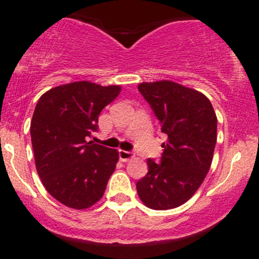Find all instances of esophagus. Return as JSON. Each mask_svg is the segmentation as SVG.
Masks as SVG:
<instances>
[{"label":"esophagus","mask_w":259,"mask_h":259,"mask_svg":"<svg viewBox=\"0 0 259 259\" xmlns=\"http://www.w3.org/2000/svg\"><path fill=\"white\" fill-rule=\"evenodd\" d=\"M134 156V154L132 151H126V150H119V158L121 161H127Z\"/></svg>","instance_id":"34e87169"}]
</instances>
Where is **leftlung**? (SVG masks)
<instances>
[{"instance_id": "obj_1", "label": "left lung", "mask_w": 259, "mask_h": 259, "mask_svg": "<svg viewBox=\"0 0 259 259\" xmlns=\"http://www.w3.org/2000/svg\"><path fill=\"white\" fill-rule=\"evenodd\" d=\"M138 90L168 137L160 160L148 159L149 171L138 180V194L151 209L177 208L193 197L209 171L215 113L207 96L173 81L143 82Z\"/></svg>"}]
</instances>
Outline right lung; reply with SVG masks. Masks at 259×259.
<instances>
[{"instance_id": "1", "label": "right lung", "mask_w": 259, "mask_h": 259, "mask_svg": "<svg viewBox=\"0 0 259 259\" xmlns=\"http://www.w3.org/2000/svg\"><path fill=\"white\" fill-rule=\"evenodd\" d=\"M119 93L120 86L77 81L51 89L37 101L30 127L36 169L46 190L67 207L95 204L114 173L116 149L88 140Z\"/></svg>"}]
</instances>
